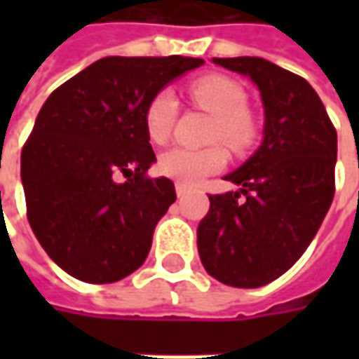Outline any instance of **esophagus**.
<instances>
[{"label":"esophagus","instance_id":"esophagus-1","mask_svg":"<svg viewBox=\"0 0 359 359\" xmlns=\"http://www.w3.org/2000/svg\"><path fill=\"white\" fill-rule=\"evenodd\" d=\"M189 191H191V187L186 186V184H182V182L175 184V194H177V198H186Z\"/></svg>","mask_w":359,"mask_h":359}]
</instances>
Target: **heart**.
Returning a JSON list of instances; mask_svg holds the SVG:
<instances>
[{
  "instance_id": "heart-1",
  "label": "heart",
  "mask_w": 359,
  "mask_h": 359,
  "mask_svg": "<svg viewBox=\"0 0 359 359\" xmlns=\"http://www.w3.org/2000/svg\"><path fill=\"white\" fill-rule=\"evenodd\" d=\"M194 100L217 116L214 140H224L229 147H248L255 137V123L248 114V93L238 81L224 76H205L191 83ZM180 104L172 90L158 91L145 109V130L151 142L165 144L172 137ZM228 161L222 145L187 147L173 145L158 159L159 172L182 184H198L210 173L219 172Z\"/></svg>"
}]
</instances>
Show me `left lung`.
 Here are the masks:
<instances>
[{"mask_svg": "<svg viewBox=\"0 0 359 359\" xmlns=\"http://www.w3.org/2000/svg\"><path fill=\"white\" fill-rule=\"evenodd\" d=\"M262 93L264 142L226 180L238 191L210 196L198 228L205 271L233 287H262L296 264L336 191L338 133L304 77L262 57H214Z\"/></svg>", "mask_w": 359, "mask_h": 359, "instance_id": "8db88e82", "label": "left lung"}]
</instances>
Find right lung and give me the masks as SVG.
<instances>
[{"mask_svg":"<svg viewBox=\"0 0 359 359\" xmlns=\"http://www.w3.org/2000/svg\"><path fill=\"white\" fill-rule=\"evenodd\" d=\"M198 57H104L67 79L39 109L21 149L27 219L69 276L111 283L145 262L159 217L175 201L156 161L145 109ZM123 175L126 182H118Z\"/></svg>","mask_w":359,"mask_h":359,"instance_id":"obj_1","label":"right lung"}]
</instances>
